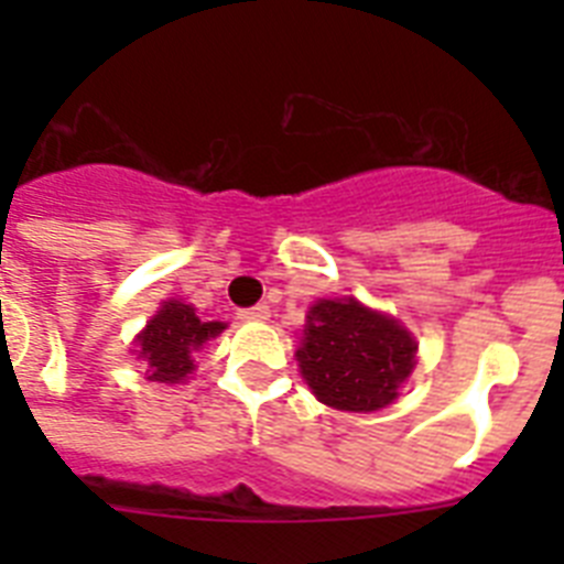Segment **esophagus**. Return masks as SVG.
I'll use <instances>...</instances> for the list:
<instances>
[{
  "label": "esophagus",
  "instance_id": "1",
  "mask_svg": "<svg viewBox=\"0 0 564 564\" xmlns=\"http://www.w3.org/2000/svg\"><path fill=\"white\" fill-rule=\"evenodd\" d=\"M271 316L268 305H253V307H242L239 311V318H246V322H265Z\"/></svg>",
  "mask_w": 564,
  "mask_h": 564
}]
</instances>
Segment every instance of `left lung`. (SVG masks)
I'll return each mask as SVG.
<instances>
[{
	"label": "left lung",
	"instance_id": "8db88e82",
	"mask_svg": "<svg viewBox=\"0 0 564 564\" xmlns=\"http://www.w3.org/2000/svg\"><path fill=\"white\" fill-rule=\"evenodd\" d=\"M415 350L395 318L367 311L356 299H322L307 313L296 358L318 401L344 412H376L398 398Z\"/></svg>",
	"mask_w": 564,
	"mask_h": 564
}]
</instances>
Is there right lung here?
Returning a JSON list of instances; mask_svg holds the SVG:
<instances>
[{"mask_svg":"<svg viewBox=\"0 0 564 564\" xmlns=\"http://www.w3.org/2000/svg\"><path fill=\"white\" fill-rule=\"evenodd\" d=\"M226 330L223 322H203L192 305L166 302L138 336L141 358L149 364V381L177 383L194 370L192 352Z\"/></svg>","mask_w":564,"mask_h":564,"instance_id":"obj_1","label":"right lung"}]
</instances>
